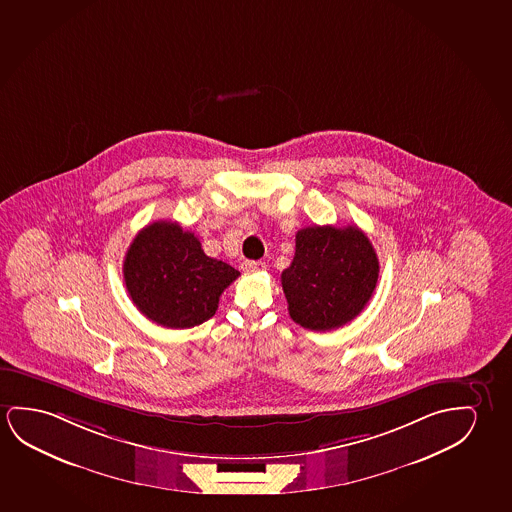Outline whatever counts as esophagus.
Segmentation results:
<instances>
[{
  "label": "esophagus",
  "instance_id": "1",
  "mask_svg": "<svg viewBox=\"0 0 512 512\" xmlns=\"http://www.w3.org/2000/svg\"><path fill=\"white\" fill-rule=\"evenodd\" d=\"M265 268H267V265H265L263 261L245 260L244 263H242V270L247 272V274H251V272H261V270H265Z\"/></svg>",
  "mask_w": 512,
  "mask_h": 512
}]
</instances>
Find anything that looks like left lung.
<instances>
[{
	"label": "left lung",
	"instance_id": "left-lung-1",
	"mask_svg": "<svg viewBox=\"0 0 512 512\" xmlns=\"http://www.w3.org/2000/svg\"><path fill=\"white\" fill-rule=\"evenodd\" d=\"M380 263L357 226H309L295 238V256L281 274L291 320L332 330L357 318L373 297Z\"/></svg>",
	"mask_w": 512,
	"mask_h": 512
}]
</instances>
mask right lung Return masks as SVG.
Listing matches in <instances>:
<instances>
[{
	"label": "right lung",
	"mask_w": 512,
	"mask_h": 512,
	"mask_svg": "<svg viewBox=\"0 0 512 512\" xmlns=\"http://www.w3.org/2000/svg\"><path fill=\"white\" fill-rule=\"evenodd\" d=\"M240 272L206 256L198 237L178 222L141 229L123 261V279L134 306L166 328H191L210 320L219 297Z\"/></svg>",
	"instance_id": "1"
}]
</instances>
